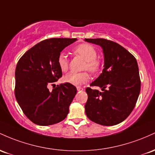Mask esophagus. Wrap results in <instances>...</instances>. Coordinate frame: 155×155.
Listing matches in <instances>:
<instances>
[{"label":"esophagus","mask_w":155,"mask_h":155,"mask_svg":"<svg viewBox=\"0 0 155 155\" xmlns=\"http://www.w3.org/2000/svg\"><path fill=\"white\" fill-rule=\"evenodd\" d=\"M77 90H78V91H82L83 90V88H82V87H78Z\"/></svg>","instance_id":"34e87169"}]
</instances>
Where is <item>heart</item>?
I'll use <instances>...</instances> for the list:
<instances>
[{"instance_id":"b5f03b06","label":"heart","mask_w":155,"mask_h":155,"mask_svg":"<svg viewBox=\"0 0 155 155\" xmlns=\"http://www.w3.org/2000/svg\"><path fill=\"white\" fill-rule=\"evenodd\" d=\"M76 55H80L86 61L83 69H87L90 72L95 74L100 70L102 64L99 59L97 58V51L93 46L89 44H82L78 46L74 50ZM58 65L62 72H65L69 69V61L67 55L64 53H60L58 57ZM64 81L66 83H70L75 86L88 83L89 81V75L86 72H69L64 77Z\"/></svg>"}]
</instances>
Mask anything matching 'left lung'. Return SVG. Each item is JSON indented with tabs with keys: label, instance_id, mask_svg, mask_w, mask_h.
Segmentation results:
<instances>
[{
	"label": "left lung",
	"instance_id": "obj_1",
	"mask_svg": "<svg viewBox=\"0 0 155 155\" xmlns=\"http://www.w3.org/2000/svg\"><path fill=\"white\" fill-rule=\"evenodd\" d=\"M100 45L104 53V69L90 86L85 109L87 117L97 124L113 126L122 122L135 107L140 91L137 61L124 48L105 39H85Z\"/></svg>",
	"mask_w": 155,
	"mask_h": 155
}]
</instances>
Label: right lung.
I'll list each match as a JSON object with an SVG mask.
<instances>
[{
    "instance_id": "obj_1",
    "label": "right lung",
    "mask_w": 155,
    "mask_h": 155,
    "mask_svg": "<svg viewBox=\"0 0 155 155\" xmlns=\"http://www.w3.org/2000/svg\"><path fill=\"white\" fill-rule=\"evenodd\" d=\"M77 39L52 38L40 41L29 49L17 62L15 94L24 114L34 124L48 126L67 117L77 88L70 83L48 86L62 76L58 57L66 47Z\"/></svg>"
}]
</instances>
